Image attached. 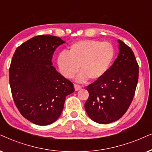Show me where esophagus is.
Masks as SVG:
<instances>
[{
	"mask_svg": "<svg viewBox=\"0 0 152 152\" xmlns=\"http://www.w3.org/2000/svg\"><path fill=\"white\" fill-rule=\"evenodd\" d=\"M74 86L75 90H76V91H78V90H80V89H81V88H82V87L80 86V85H78V84H74Z\"/></svg>",
	"mask_w": 152,
	"mask_h": 152,
	"instance_id": "obj_1",
	"label": "esophagus"
}]
</instances>
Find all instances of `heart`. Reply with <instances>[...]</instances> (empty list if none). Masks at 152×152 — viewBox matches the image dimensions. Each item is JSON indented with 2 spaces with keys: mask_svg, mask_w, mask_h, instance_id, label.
Returning a JSON list of instances; mask_svg holds the SVG:
<instances>
[{
  "mask_svg": "<svg viewBox=\"0 0 152 152\" xmlns=\"http://www.w3.org/2000/svg\"><path fill=\"white\" fill-rule=\"evenodd\" d=\"M115 56V48L108 42L86 39L77 42L70 46L68 53H60L57 59L58 69L62 76L71 78L78 71V81L89 78L96 80L107 72Z\"/></svg>",
  "mask_w": 152,
  "mask_h": 152,
  "instance_id": "obj_1",
  "label": "heart"
}]
</instances>
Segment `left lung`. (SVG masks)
<instances>
[{
  "label": "left lung",
  "instance_id": "1",
  "mask_svg": "<svg viewBox=\"0 0 152 152\" xmlns=\"http://www.w3.org/2000/svg\"><path fill=\"white\" fill-rule=\"evenodd\" d=\"M118 56L102 77L87 86L85 104L88 116L106 124L121 118L128 110L138 81L139 66L131 48L118 40Z\"/></svg>",
  "mask_w": 152,
  "mask_h": 152
}]
</instances>
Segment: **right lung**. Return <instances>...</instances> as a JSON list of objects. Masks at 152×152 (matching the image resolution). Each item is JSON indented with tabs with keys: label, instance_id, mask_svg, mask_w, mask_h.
I'll return each instance as SVG.
<instances>
[{
	"label": "right lung",
	"instance_id": "right-lung-1",
	"mask_svg": "<svg viewBox=\"0 0 152 152\" xmlns=\"http://www.w3.org/2000/svg\"><path fill=\"white\" fill-rule=\"evenodd\" d=\"M64 42L38 35L18 46L10 66V85L20 113L34 124L45 126L58 120L74 85L52 66L53 54Z\"/></svg>",
	"mask_w": 152,
	"mask_h": 152
}]
</instances>
